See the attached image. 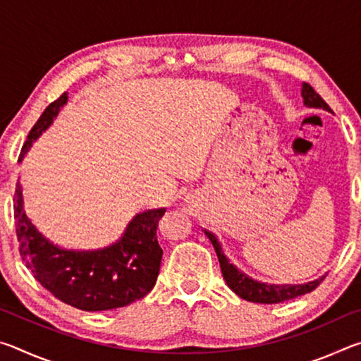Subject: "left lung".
Masks as SVG:
<instances>
[{"label": "left lung", "mask_w": 361, "mask_h": 361, "mask_svg": "<svg viewBox=\"0 0 361 361\" xmlns=\"http://www.w3.org/2000/svg\"><path fill=\"white\" fill-rule=\"evenodd\" d=\"M301 95L304 99L305 106L322 108V109H326V111H331V108L328 106V103L315 92L314 87L310 84H307V82L302 84ZM204 232H205V235L210 239L213 248H215L226 283H228L229 288L234 291L237 296L245 299V301L259 302V304L283 302V301H288V299H295L298 296L305 295V293H310L312 290H315L317 286L322 283V280L325 279V276H323L320 279L314 280V282H307L302 285H269V283L258 282V280L250 279L247 274L239 271V269H237L234 264H231L229 259L226 258V255L221 248V243L218 242L216 235H213L212 232L205 231V229H204Z\"/></svg>", "instance_id": "obj_1"}]
</instances>
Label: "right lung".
<instances>
[{
	"mask_svg": "<svg viewBox=\"0 0 361 361\" xmlns=\"http://www.w3.org/2000/svg\"><path fill=\"white\" fill-rule=\"evenodd\" d=\"M66 100L68 94L65 92L44 109L28 133L19 162L57 118ZM164 213L166 209L138 213L127 224L121 239L109 247L89 252L65 250L49 242L27 216L19 181L14 194L16 232L22 261L57 299L87 312L124 307L152 290L162 259L156 231Z\"/></svg>",
	"mask_w": 361,
	"mask_h": 361,
	"instance_id": "add662e5",
	"label": "right lung"
}]
</instances>
